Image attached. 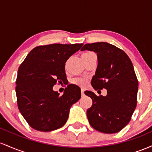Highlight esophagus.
Listing matches in <instances>:
<instances>
[{
	"label": "esophagus",
	"instance_id": "34e87169",
	"mask_svg": "<svg viewBox=\"0 0 152 152\" xmlns=\"http://www.w3.org/2000/svg\"><path fill=\"white\" fill-rule=\"evenodd\" d=\"M81 96H85V94H84V90H83V88H81Z\"/></svg>",
	"mask_w": 152,
	"mask_h": 152
}]
</instances>
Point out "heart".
<instances>
[{
	"label": "heart",
	"instance_id": "heart-1",
	"mask_svg": "<svg viewBox=\"0 0 152 152\" xmlns=\"http://www.w3.org/2000/svg\"><path fill=\"white\" fill-rule=\"evenodd\" d=\"M91 53V52H86V53ZM72 82L73 83H74V84L76 85H78V86H83L87 83V82H88V79L84 77H76L73 79Z\"/></svg>",
	"mask_w": 152,
	"mask_h": 152
}]
</instances>
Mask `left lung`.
Here are the masks:
<instances>
[{
	"label": "left lung",
	"mask_w": 152,
	"mask_h": 152,
	"mask_svg": "<svg viewBox=\"0 0 152 152\" xmlns=\"http://www.w3.org/2000/svg\"><path fill=\"white\" fill-rule=\"evenodd\" d=\"M84 50L96 52L98 58L91 86L96 91L107 90L106 96L84 92L93 101L86 111L88 121L99 132L117 133L128 124L137 106L139 83L133 64L123 50L110 43H86L81 49Z\"/></svg>",
	"instance_id": "obj_1"
}]
</instances>
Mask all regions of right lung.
<instances>
[{
    "mask_svg": "<svg viewBox=\"0 0 152 152\" xmlns=\"http://www.w3.org/2000/svg\"><path fill=\"white\" fill-rule=\"evenodd\" d=\"M82 46L53 43L36 46L19 66L15 81L17 104L34 129L50 132L62 127L71 106L81 98V88L76 85H68L63 95L54 91L53 86L68 81L65 64Z\"/></svg>",
    "mask_w": 152,
    "mask_h": 152,
    "instance_id": "1",
    "label": "right lung"
}]
</instances>
